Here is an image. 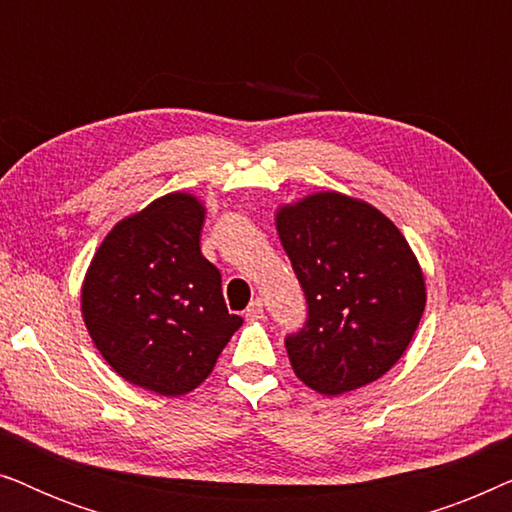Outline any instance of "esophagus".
I'll return each instance as SVG.
<instances>
[{
  "mask_svg": "<svg viewBox=\"0 0 512 512\" xmlns=\"http://www.w3.org/2000/svg\"><path fill=\"white\" fill-rule=\"evenodd\" d=\"M244 317L251 319V321H254V319H263V300H261V298L251 300L247 310H244Z\"/></svg>",
  "mask_w": 512,
  "mask_h": 512,
  "instance_id": "1",
  "label": "esophagus"
}]
</instances>
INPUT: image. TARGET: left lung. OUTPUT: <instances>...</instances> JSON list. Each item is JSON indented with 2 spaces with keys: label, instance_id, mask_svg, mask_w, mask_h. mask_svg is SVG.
<instances>
[{
  "label": "left lung",
  "instance_id": "1",
  "mask_svg": "<svg viewBox=\"0 0 512 512\" xmlns=\"http://www.w3.org/2000/svg\"><path fill=\"white\" fill-rule=\"evenodd\" d=\"M277 230L307 307L305 324L284 338L293 373L328 396L382 377L410 345L426 303L401 230L340 193L284 207Z\"/></svg>",
  "mask_w": 512,
  "mask_h": 512
}]
</instances>
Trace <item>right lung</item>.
Instances as JSON below:
<instances>
[{
	"label": "right lung",
	"instance_id": "obj_1",
	"mask_svg": "<svg viewBox=\"0 0 512 512\" xmlns=\"http://www.w3.org/2000/svg\"><path fill=\"white\" fill-rule=\"evenodd\" d=\"M202 221L193 195L158 198L104 237L83 282L95 347L118 375L160 396L198 387L242 326L200 251Z\"/></svg>",
	"mask_w": 512,
	"mask_h": 512
}]
</instances>
